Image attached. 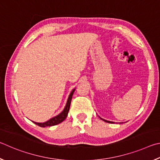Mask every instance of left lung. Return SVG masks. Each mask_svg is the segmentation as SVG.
<instances>
[{
	"instance_id": "left-lung-1",
	"label": "left lung",
	"mask_w": 160,
	"mask_h": 160,
	"mask_svg": "<svg viewBox=\"0 0 160 160\" xmlns=\"http://www.w3.org/2000/svg\"><path fill=\"white\" fill-rule=\"evenodd\" d=\"M101 119H102L103 121L104 122H108V123H111V124H113V123H114V122H110V121H108V120H105V119H102V118H100Z\"/></svg>"
}]
</instances>
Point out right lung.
Listing matches in <instances>:
<instances>
[{
    "label": "right lung",
    "instance_id": "add662e5",
    "mask_svg": "<svg viewBox=\"0 0 160 160\" xmlns=\"http://www.w3.org/2000/svg\"><path fill=\"white\" fill-rule=\"evenodd\" d=\"M74 91H75V88L73 89L72 91L71 92V93H70V95L69 96L68 99H67V104L65 105V107H64L63 111L60 114H59L58 115L52 117V118L49 119L48 121H47L46 122H43V123H38V122H33V121L32 122L34 123L35 124L38 125L41 127H52V126L57 125L58 124H60L61 122H62L64 120L67 118V114H68L69 108H70V104H71V100H72V96H73V94H74Z\"/></svg>",
    "mask_w": 160,
    "mask_h": 160
}]
</instances>
